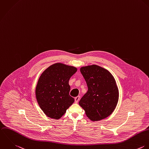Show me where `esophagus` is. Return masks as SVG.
<instances>
[{
  "mask_svg": "<svg viewBox=\"0 0 149 149\" xmlns=\"http://www.w3.org/2000/svg\"><path fill=\"white\" fill-rule=\"evenodd\" d=\"M80 100V96H77L74 98V102L76 103H77L79 102V100Z\"/></svg>",
  "mask_w": 149,
  "mask_h": 149,
  "instance_id": "1",
  "label": "esophagus"
}]
</instances>
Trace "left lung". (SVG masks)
Instances as JSON below:
<instances>
[{"label":"left lung","mask_w":149,"mask_h":149,"mask_svg":"<svg viewBox=\"0 0 149 149\" xmlns=\"http://www.w3.org/2000/svg\"><path fill=\"white\" fill-rule=\"evenodd\" d=\"M80 72L88 91L79 101L80 106L93 121L107 117L115 109L119 97L114 77L107 70L96 65L81 67Z\"/></svg>","instance_id":"8db88e82"}]
</instances>
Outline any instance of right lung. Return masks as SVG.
<instances>
[{
	"label": "right lung",
	"instance_id": "1",
	"mask_svg": "<svg viewBox=\"0 0 149 149\" xmlns=\"http://www.w3.org/2000/svg\"><path fill=\"white\" fill-rule=\"evenodd\" d=\"M77 70L74 66L56 63L40 76L36 97L40 107L49 117L59 119L74 102V98L69 95V80Z\"/></svg>",
	"mask_w": 149,
	"mask_h": 149
}]
</instances>
